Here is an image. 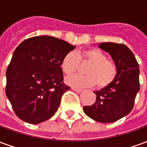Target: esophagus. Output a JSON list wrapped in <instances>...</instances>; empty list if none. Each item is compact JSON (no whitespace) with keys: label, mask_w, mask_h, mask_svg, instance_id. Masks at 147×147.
I'll return each instance as SVG.
<instances>
[{"label":"esophagus","mask_w":147,"mask_h":147,"mask_svg":"<svg viewBox=\"0 0 147 147\" xmlns=\"http://www.w3.org/2000/svg\"><path fill=\"white\" fill-rule=\"evenodd\" d=\"M71 90H74V91H76V92H78V93H81L83 91V90L81 89H78V88H75V87H71Z\"/></svg>","instance_id":"34e87169"}]
</instances>
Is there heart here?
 Listing matches in <instances>:
<instances>
[{
	"label": "heart",
	"mask_w": 147,
	"mask_h": 147,
	"mask_svg": "<svg viewBox=\"0 0 147 147\" xmlns=\"http://www.w3.org/2000/svg\"><path fill=\"white\" fill-rule=\"evenodd\" d=\"M80 62L90 64L85 70L86 75L68 77L66 82L71 86L83 88L96 84L98 89H103L110 86L117 78L118 70L116 64L96 48L85 49L77 54L68 53L62 59L61 67L65 75L71 76L79 69Z\"/></svg>",
	"instance_id": "1"
}]
</instances>
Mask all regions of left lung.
Listing matches in <instances>:
<instances>
[{
    "mask_svg": "<svg viewBox=\"0 0 147 147\" xmlns=\"http://www.w3.org/2000/svg\"><path fill=\"white\" fill-rule=\"evenodd\" d=\"M100 48L108 52L117 67V76L110 86L95 91V102L84 106V113L95 121L112 123L132 110L139 88V68L132 52L123 44L102 42Z\"/></svg>",
    "mask_w": 147,
    "mask_h": 147,
    "instance_id": "1",
    "label": "left lung"
}]
</instances>
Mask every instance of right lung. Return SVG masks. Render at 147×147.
Wrapping results in <instances>:
<instances>
[{
  "mask_svg": "<svg viewBox=\"0 0 147 147\" xmlns=\"http://www.w3.org/2000/svg\"><path fill=\"white\" fill-rule=\"evenodd\" d=\"M76 46L51 36L24 40L13 53L6 71L5 93L15 113L32 124L51 118L62 95L70 89L64 83L61 63Z\"/></svg>",
  "mask_w": 147,
  "mask_h": 147,
  "instance_id": "1",
  "label": "right lung"
}]
</instances>
